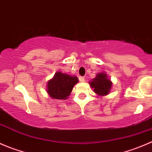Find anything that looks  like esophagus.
Returning a JSON list of instances; mask_svg holds the SVG:
<instances>
[{
  "mask_svg": "<svg viewBox=\"0 0 152 152\" xmlns=\"http://www.w3.org/2000/svg\"><path fill=\"white\" fill-rule=\"evenodd\" d=\"M79 81H80L81 82H85V77H83V76H79Z\"/></svg>",
  "mask_w": 152,
  "mask_h": 152,
  "instance_id": "obj_1",
  "label": "esophagus"
}]
</instances>
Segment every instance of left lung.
<instances>
[{
    "instance_id": "8db88e82",
    "label": "left lung",
    "mask_w": 152,
    "mask_h": 152,
    "mask_svg": "<svg viewBox=\"0 0 152 152\" xmlns=\"http://www.w3.org/2000/svg\"><path fill=\"white\" fill-rule=\"evenodd\" d=\"M89 83L90 87L93 88L94 93L102 97L107 96L110 93L113 86V82L104 72L97 73L96 77L89 82Z\"/></svg>"
}]
</instances>
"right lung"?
<instances>
[{"mask_svg": "<svg viewBox=\"0 0 152 152\" xmlns=\"http://www.w3.org/2000/svg\"><path fill=\"white\" fill-rule=\"evenodd\" d=\"M78 82L77 76L57 71L47 82L46 91L51 99L66 100Z\"/></svg>", "mask_w": 152, "mask_h": 152, "instance_id": "right-lung-1", "label": "right lung"}]
</instances>
